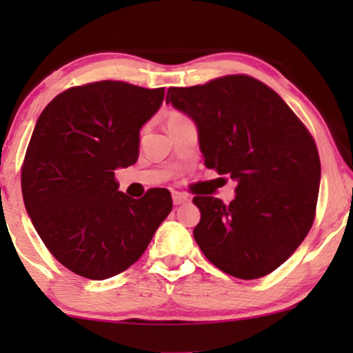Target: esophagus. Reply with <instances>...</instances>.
Returning <instances> with one entry per match:
<instances>
[{
  "mask_svg": "<svg viewBox=\"0 0 353 353\" xmlns=\"http://www.w3.org/2000/svg\"><path fill=\"white\" fill-rule=\"evenodd\" d=\"M172 199H173V204L180 205V204H185V202L190 201V197H188L186 194H183V192H173Z\"/></svg>",
  "mask_w": 353,
  "mask_h": 353,
  "instance_id": "obj_1",
  "label": "esophagus"
}]
</instances>
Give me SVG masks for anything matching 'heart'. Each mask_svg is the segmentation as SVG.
Masks as SVG:
<instances>
[{
	"instance_id": "obj_1",
	"label": "heart",
	"mask_w": 353,
	"mask_h": 353,
	"mask_svg": "<svg viewBox=\"0 0 353 353\" xmlns=\"http://www.w3.org/2000/svg\"><path fill=\"white\" fill-rule=\"evenodd\" d=\"M176 117H183V115H180V114H172L170 115V119H176Z\"/></svg>"
}]
</instances>
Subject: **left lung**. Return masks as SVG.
Listing matches in <instances>:
<instances>
[{
  "label": "left lung",
  "instance_id": "obj_1",
  "mask_svg": "<svg viewBox=\"0 0 353 353\" xmlns=\"http://www.w3.org/2000/svg\"><path fill=\"white\" fill-rule=\"evenodd\" d=\"M167 104L194 120L207 168L236 181L228 205L196 196L197 245L239 279L272 273L291 257L315 220L321 165L316 144L291 108L262 81L226 75L168 88Z\"/></svg>",
  "mask_w": 353,
  "mask_h": 353
}]
</instances>
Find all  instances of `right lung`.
Masks as SVG:
<instances>
[{
	"label": "right lung",
	"mask_w": 353,
	"mask_h": 353,
	"mask_svg": "<svg viewBox=\"0 0 353 353\" xmlns=\"http://www.w3.org/2000/svg\"><path fill=\"white\" fill-rule=\"evenodd\" d=\"M163 94L94 81L62 91L37 120L22 165L23 204L50 252L80 276L125 272L170 214V191L152 188L132 199L114 172L138 161L139 130Z\"/></svg>",
	"instance_id": "right-lung-1"
}]
</instances>
